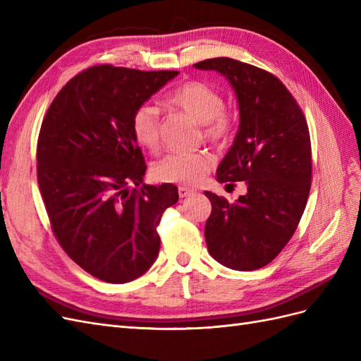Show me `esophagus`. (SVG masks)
I'll use <instances>...</instances> for the list:
<instances>
[{"label": "esophagus", "instance_id": "esophagus-1", "mask_svg": "<svg viewBox=\"0 0 361 361\" xmlns=\"http://www.w3.org/2000/svg\"><path fill=\"white\" fill-rule=\"evenodd\" d=\"M178 192H179V197H180V199H185V197H188V195L194 194L195 191L191 190V188H187V187H179V188H178Z\"/></svg>", "mask_w": 361, "mask_h": 361}]
</instances>
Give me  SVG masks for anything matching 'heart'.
Listing matches in <instances>:
<instances>
[{"mask_svg":"<svg viewBox=\"0 0 361 361\" xmlns=\"http://www.w3.org/2000/svg\"><path fill=\"white\" fill-rule=\"evenodd\" d=\"M166 102L188 114L202 125V135L212 145L223 146L232 138L233 117L224 111V97L214 87L202 81H187L169 93ZM130 134L135 143L149 152L159 147V113L155 105H138L130 117ZM212 167L209 155L199 152L192 155H167L152 167V176L158 182L197 185Z\"/></svg>","mask_w":361,"mask_h":361,"instance_id":"heart-1","label":"heart"}]
</instances>
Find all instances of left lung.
I'll list each match as a JSON object with an SVG mask.
<instances>
[{"mask_svg": "<svg viewBox=\"0 0 361 361\" xmlns=\"http://www.w3.org/2000/svg\"><path fill=\"white\" fill-rule=\"evenodd\" d=\"M232 84L239 129L216 169V180L245 182L247 194L228 203L211 191L206 245L221 265L253 271L286 247L307 204L312 185L309 126L295 97L276 75L227 57L194 64Z\"/></svg>", "mask_w": 361, "mask_h": 361, "instance_id": "8db88e82", "label": "left lung"}]
</instances>
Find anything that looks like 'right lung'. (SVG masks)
I'll use <instances>...</instances> for the list:
<instances>
[{
	"label": "right lung",
	"mask_w": 361,
	"mask_h": 361,
	"mask_svg": "<svg viewBox=\"0 0 361 361\" xmlns=\"http://www.w3.org/2000/svg\"><path fill=\"white\" fill-rule=\"evenodd\" d=\"M178 73L93 66L63 87L43 117L37 182L52 232L102 281L145 274L159 251L162 212L179 200L176 185L143 183L146 162L130 134L135 108Z\"/></svg>",
	"instance_id": "1"
}]
</instances>
